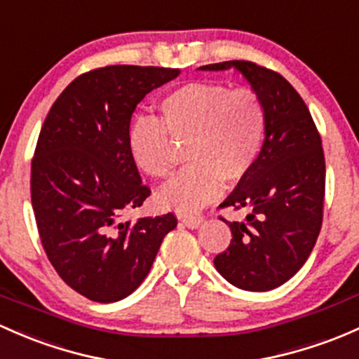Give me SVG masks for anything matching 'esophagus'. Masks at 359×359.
<instances>
[{"instance_id": "esophagus-1", "label": "esophagus", "mask_w": 359, "mask_h": 359, "mask_svg": "<svg viewBox=\"0 0 359 359\" xmlns=\"http://www.w3.org/2000/svg\"><path fill=\"white\" fill-rule=\"evenodd\" d=\"M180 220L187 225L189 229H198L199 225L203 224V217L201 215H184Z\"/></svg>"}]
</instances>
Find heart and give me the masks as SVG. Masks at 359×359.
<instances>
[{
    "mask_svg": "<svg viewBox=\"0 0 359 359\" xmlns=\"http://www.w3.org/2000/svg\"><path fill=\"white\" fill-rule=\"evenodd\" d=\"M160 116H141L127 134L129 153L146 175L165 179L172 172L173 141H186L189 161L160 192L173 210H198L225 186L249 175L262 151L266 110L251 89H230L220 82L192 81L170 90L158 103Z\"/></svg>",
    "mask_w": 359,
    "mask_h": 359,
    "instance_id": "obj_1",
    "label": "heart"
}]
</instances>
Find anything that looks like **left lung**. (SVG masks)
I'll use <instances>...</instances> for the list:
<instances>
[{"mask_svg": "<svg viewBox=\"0 0 359 359\" xmlns=\"http://www.w3.org/2000/svg\"><path fill=\"white\" fill-rule=\"evenodd\" d=\"M237 69L266 110V132L255 167L218 208H246L227 222L232 241L213 259L218 273L244 290L263 292L287 282L306 263L323 220L325 156L322 137L297 90L277 72L246 60L201 70Z\"/></svg>", "mask_w": 359, "mask_h": 359, "instance_id": "obj_1", "label": "left lung"}]
</instances>
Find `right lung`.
Instances as JSON below:
<instances>
[{
  "mask_svg": "<svg viewBox=\"0 0 359 359\" xmlns=\"http://www.w3.org/2000/svg\"><path fill=\"white\" fill-rule=\"evenodd\" d=\"M179 69L110 65L79 75L53 103L30 168L41 243L62 280L96 303L141 285L173 213L132 220L151 194L127 146L139 101Z\"/></svg>",
  "mask_w": 359,
  "mask_h": 359,
  "instance_id": "obj_1",
  "label": "right lung"
}]
</instances>
